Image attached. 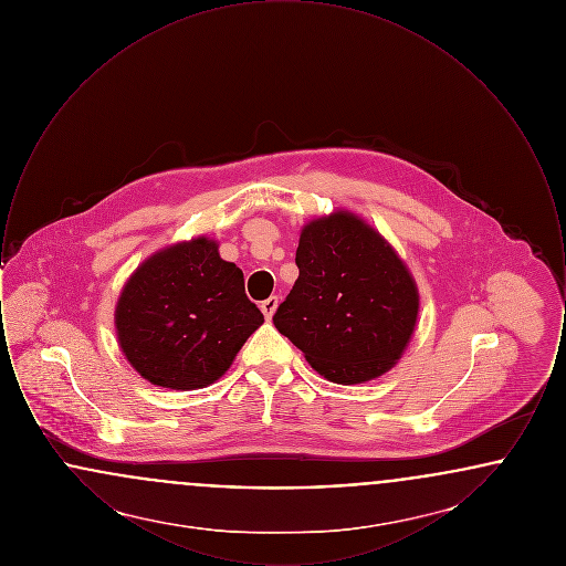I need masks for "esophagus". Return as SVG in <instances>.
I'll list each match as a JSON object with an SVG mask.
<instances>
[{
  "mask_svg": "<svg viewBox=\"0 0 566 566\" xmlns=\"http://www.w3.org/2000/svg\"><path fill=\"white\" fill-rule=\"evenodd\" d=\"M275 310H277V296H270V298H265V301L261 303V312L265 314L268 321H271V316L275 314Z\"/></svg>",
  "mask_w": 566,
  "mask_h": 566,
  "instance_id": "obj_1",
  "label": "esophagus"
}]
</instances>
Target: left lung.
<instances>
[{
	"mask_svg": "<svg viewBox=\"0 0 566 566\" xmlns=\"http://www.w3.org/2000/svg\"><path fill=\"white\" fill-rule=\"evenodd\" d=\"M295 263L298 277L273 314L275 328L335 384H363L392 369L420 307L392 245L339 210L303 227Z\"/></svg>",
	"mask_w": 566,
	"mask_h": 566,
	"instance_id": "8db88e82",
	"label": "left lung"
}]
</instances>
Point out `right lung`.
<instances>
[{
	"mask_svg": "<svg viewBox=\"0 0 566 566\" xmlns=\"http://www.w3.org/2000/svg\"><path fill=\"white\" fill-rule=\"evenodd\" d=\"M118 346L155 386L195 390L231 367L263 324L245 296L243 273L208 238L169 245L146 259L116 303Z\"/></svg>",
	"mask_w": 566,
	"mask_h": 566,
	"instance_id": "1",
	"label": "right lung"
}]
</instances>
